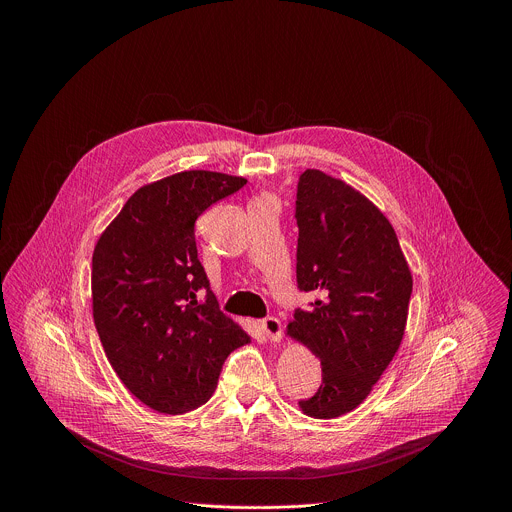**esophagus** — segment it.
<instances>
[{
  "label": "esophagus",
  "instance_id": "obj_1",
  "mask_svg": "<svg viewBox=\"0 0 512 512\" xmlns=\"http://www.w3.org/2000/svg\"><path fill=\"white\" fill-rule=\"evenodd\" d=\"M261 328H263V332L267 334V338H269L271 342H279V340H281L283 324H281V320H277L275 316L265 318V320L261 322Z\"/></svg>",
  "mask_w": 512,
  "mask_h": 512
}]
</instances>
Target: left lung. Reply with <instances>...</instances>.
I'll list each match as a JSON object with an SVG mask.
<instances>
[{"label":"left lung","mask_w":512,"mask_h":512,"mask_svg":"<svg viewBox=\"0 0 512 512\" xmlns=\"http://www.w3.org/2000/svg\"><path fill=\"white\" fill-rule=\"evenodd\" d=\"M296 221L298 287L318 298L287 334L322 362V385L300 407L332 419L369 397L399 350L413 279L387 216L338 178L300 176Z\"/></svg>","instance_id":"left-lung-1"}]
</instances>
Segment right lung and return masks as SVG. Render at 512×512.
<instances>
[{
	"instance_id": "1",
	"label": "right lung",
	"mask_w": 512,
	"mask_h": 512,
	"mask_svg": "<svg viewBox=\"0 0 512 512\" xmlns=\"http://www.w3.org/2000/svg\"><path fill=\"white\" fill-rule=\"evenodd\" d=\"M245 184L241 176L188 170L141 186L95 245L91 291L101 344L121 383L158 413L206 403L227 356L251 340L218 308L194 239L196 218Z\"/></svg>"
}]
</instances>
